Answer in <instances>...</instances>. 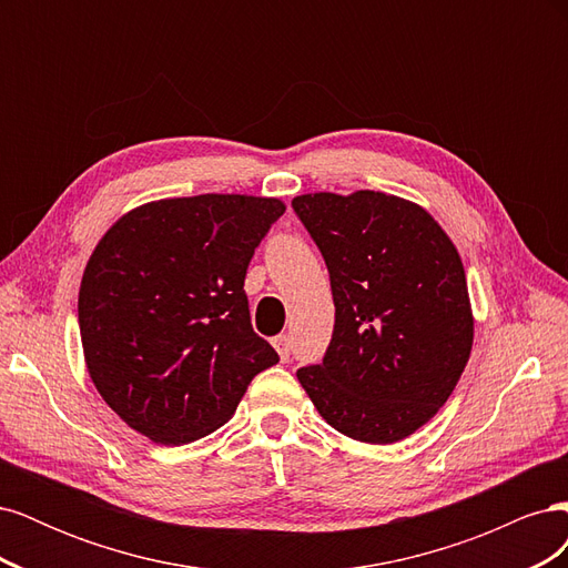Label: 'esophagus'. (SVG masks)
<instances>
[{"label": "esophagus", "instance_id": "1", "mask_svg": "<svg viewBox=\"0 0 568 568\" xmlns=\"http://www.w3.org/2000/svg\"><path fill=\"white\" fill-rule=\"evenodd\" d=\"M272 343H274V348H277L280 357L288 359V355H291V338L286 334H280V336H274Z\"/></svg>", "mask_w": 568, "mask_h": 568}]
</instances>
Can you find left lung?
<instances>
[{
    "instance_id": "left-lung-1",
    "label": "left lung",
    "mask_w": 568,
    "mask_h": 568,
    "mask_svg": "<svg viewBox=\"0 0 568 568\" xmlns=\"http://www.w3.org/2000/svg\"><path fill=\"white\" fill-rule=\"evenodd\" d=\"M332 280L334 334L296 372L322 419L395 443L432 419L467 367L474 315L462 257L422 205L384 192L291 201Z\"/></svg>"
}]
</instances>
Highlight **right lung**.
Returning <instances> with one entry per match:
<instances>
[{
	"mask_svg": "<svg viewBox=\"0 0 568 568\" xmlns=\"http://www.w3.org/2000/svg\"><path fill=\"white\" fill-rule=\"evenodd\" d=\"M280 199H161L120 217L84 267L78 322L101 398L161 445L213 434L280 355L251 326V257Z\"/></svg>",
	"mask_w": 568,
	"mask_h": 568,
	"instance_id": "1",
	"label": "right lung"
}]
</instances>
